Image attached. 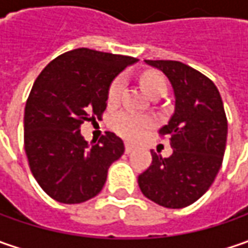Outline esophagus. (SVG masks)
I'll return each instance as SVG.
<instances>
[{
	"label": "esophagus",
	"mask_w": 248,
	"mask_h": 248,
	"mask_svg": "<svg viewBox=\"0 0 248 248\" xmlns=\"http://www.w3.org/2000/svg\"><path fill=\"white\" fill-rule=\"evenodd\" d=\"M134 149H135L134 145H131V143H125V153H131Z\"/></svg>",
	"instance_id": "obj_1"
}]
</instances>
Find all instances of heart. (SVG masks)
<instances>
[{
	"label": "heart",
	"mask_w": 248,
	"mask_h": 248,
	"mask_svg": "<svg viewBox=\"0 0 248 248\" xmlns=\"http://www.w3.org/2000/svg\"><path fill=\"white\" fill-rule=\"evenodd\" d=\"M140 84L149 96L160 93V92L166 93L167 91L166 78L157 73H143L140 76ZM123 87H124V81L121 77H117L113 80L109 90H108V103L109 105H114L119 100ZM110 125H111L113 131L120 137L128 139V140H138L145 135L146 129L152 125V120L145 116L128 111V110H123L113 116Z\"/></svg>",
	"instance_id": "obj_1"
}]
</instances>
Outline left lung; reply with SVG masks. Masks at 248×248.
<instances>
[{
  "mask_svg": "<svg viewBox=\"0 0 248 248\" xmlns=\"http://www.w3.org/2000/svg\"><path fill=\"white\" fill-rule=\"evenodd\" d=\"M164 73L175 95V111L160 135H168L172 155L152 150V164L138 176L140 192L167 208L193 204L213 185L222 166L228 120L215 84L176 61H145Z\"/></svg>",
  "mask_w": 248,
  "mask_h": 248,
  "instance_id": "obj_1",
  "label": "left lung"
}]
</instances>
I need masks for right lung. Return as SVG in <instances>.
Returning a JSON list of instances; mask_svg holds the SVG:
<instances>
[{"mask_svg":"<svg viewBox=\"0 0 248 248\" xmlns=\"http://www.w3.org/2000/svg\"><path fill=\"white\" fill-rule=\"evenodd\" d=\"M138 59L78 48L55 58L37 80L24 108V150L35 181L53 200L84 203L99 193L108 170L124 153L106 132L88 143L80 127L102 117L114 77Z\"/></svg>","mask_w":248,"mask_h":248,"instance_id":"obj_1","label":"right lung"}]
</instances>
